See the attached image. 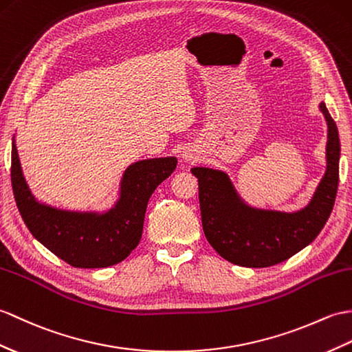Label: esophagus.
I'll return each instance as SVG.
<instances>
[{
  "instance_id": "1",
  "label": "esophagus",
  "mask_w": 352,
  "mask_h": 352,
  "mask_svg": "<svg viewBox=\"0 0 352 352\" xmlns=\"http://www.w3.org/2000/svg\"><path fill=\"white\" fill-rule=\"evenodd\" d=\"M183 159H184V160H192V159H193V154H192L190 151H184Z\"/></svg>"
}]
</instances>
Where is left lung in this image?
<instances>
[{"instance_id": "left-lung-1", "label": "left lung", "mask_w": 352, "mask_h": 352, "mask_svg": "<svg viewBox=\"0 0 352 352\" xmlns=\"http://www.w3.org/2000/svg\"><path fill=\"white\" fill-rule=\"evenodd\" d=\"M320 108L329 126L327 170L312 201L297 213L248 207L225 173L193 168L198 178L202 230L220 256L241 267L263 268L283 263L312 243L321 232L336 199L340 142L329 109Z\"/></svg>"}]
</instances>
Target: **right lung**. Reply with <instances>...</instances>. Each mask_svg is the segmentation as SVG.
I'll use <instances>...</instances> for the list:
<instances>
[{"mask_svg": "<svg viewBox=\"0 0 352 352\" xmlns=\"http://www.w3.org/2000/svg\"><path fill=\"white\" fill-rule=\"evenodd\" d=\"M175 168V157L136 162L122 175L120 199L108 213H72L34 199L12 145V187L23 222L46 249L76 268H104L130 255L142 236L150 196Z\"/></svg>", "mask_w": 352, "mask_h": 352, "instance_id": "obj_1", "label": "right lung"}]
</instances>
